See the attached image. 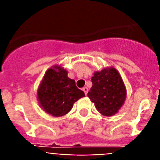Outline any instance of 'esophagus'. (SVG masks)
I'll return each instance as SVG.
<instances>
[{"instance_id": "esophagus-1", "label": "esophagus", "mask_w": 160, "mask_h": 160, "mask_svg": "<svg viewBox=\"0 0 160 160\" xmlns=\"http://www.w3.org/2000/svg\"><path fill=\"white\" fill-rule=\"evenodd\" d=\"M82 90H83V91H84L85 94H86V95H87V93H88V88H87V87H83V88H82Z\"/></svg>"}]
</instances>
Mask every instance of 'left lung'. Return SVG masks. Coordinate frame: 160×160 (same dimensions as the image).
Here are the masks:
<instances>
[{
  "mask_svg": "<svg viewBox=\"0 0 160 160\" xmlns=\"http://www.w3.org/2000/svg\"><path fill=\"white\" fill-rule=\"evenodd\" d=\"M92 87L87 95L96 109L104 116H112L123 105L127 90L116 69L105 68L96 71L91 78Z\"/></svg>",
  "mask_w": 160,
  "mask_h": 160,
  "instance_id": "obj_1",
  "label": "left lung"
}]
</instances>
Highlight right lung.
I'll return each mask as SVG.
<instances>
[{
	"mask_svg": "<svg viewBox=\"0 0 160 160\" xmlns=\"http://www.w3.org/2000/svg\"><path fill=\"white\" fill-rule=\"evenodd\" d=\"M67 73L60 66H53L46 72L38 89L39 104L47 114L54 117L67 114L73 103L85 96Z\"/></svg>",
	"mask_w": 160,
	"mask_h": 160,
	"instance_id": "right-lung-1",
	"label": "right lung"
}]
</instances>
